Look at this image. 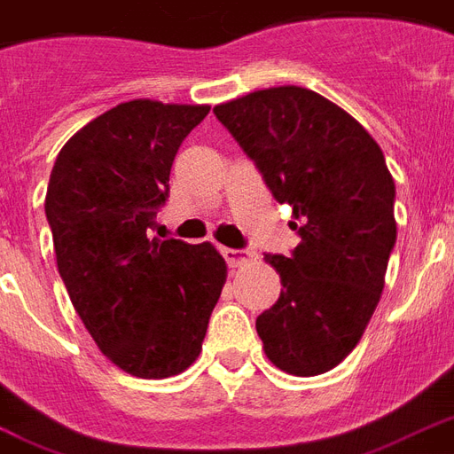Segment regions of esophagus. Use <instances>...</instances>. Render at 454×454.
<instances>
[{
	"label": "esophagus",
	"instance_id": "34e87169",
	"mask_svg": "<svg viewBox=\"0 0 454 454\" xmlns=\"http://www.w3.org/2000/svg\"><path fill=\"white\" fill-rule=\"evenodd\" d=\"M223 256H226L228 266H245L249 262H256V252L254 249H223Z\"/></svg>",
	"mask_w": 454,
	"mask_h": 454
}]
</instances>
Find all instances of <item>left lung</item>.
<instances>
[{
	"mask_svg": "<svg viewBox=\"0 0 454 454\" xmlns=\"http://www.w3.org/2000/svg\"><path fill=\"white\" fill-rule=\"evenodd\" d=\"M214 115L254 160L301 238L266 254L280 297L256 317L269 360L313 377L337 367L372 317L395 245V185L384 153L346 110L303 87L221 103Z\"/></svg>",
	"mask_w": 454,
	"mask_h": 454,
	"instance_id": "8db88e82",
	"label": "left lung"
}]
</instances>
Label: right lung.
Masks as SVG:
<instances>
[{"instance_id": "add662e5", "label": "right lung", "mask_w": 454, "mask_h": 454, "mask_svg": "<svg viewBox=\"0 0 454 454\" xmlns=\"http://www.w3.org/2000/svg\"><path fill=\"white\" fill-rule=\"evenodd\" d=\"M207 113L120 103L60 148L49 178L46 221L70 301L103 356L141 380L195 363L226 283L209 242L148 238L169 198L171 162Z\"/></svg>"}]
</instances>
